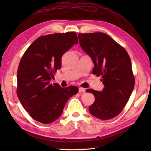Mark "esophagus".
<instances>
[{
  "label": "esophagus",
  "instance_id": "esophagus-1",
  "mask_svg": "<svg viewBox=\"0 0 151 151\" xmlns=\"http://www.w3.org/2000/svg\"><path fill=\"white\" fill-rule=\"evenodd\" d=\"M78 91H79V93H83L86 92V89L83 88H79Z\"/></svg>",
  "mask_w": 151,
  "mask_h": 151
}]
</instances>
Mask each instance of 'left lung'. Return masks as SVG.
<instances>
[{
    "label": "left lung",
    "instance_id": "obj_1",
    "mask_svg": "<svg viewBox=\"0 0 151 151\" xmlns=\"http://www.w3.org/2000/svg\"><path fill=\"white\" fill-rule=\"evenodd\" d=\"M78 39L82 50L94 63L92 73L101 76L104 84L102 91L86 90L95 97L89 111L99 119H110L121 113L134 89L130 58L123 47L104 33L78 34Z\"/></svg>",
    "mask_w": 151,
    "mask_h": 151
}]
</instances>
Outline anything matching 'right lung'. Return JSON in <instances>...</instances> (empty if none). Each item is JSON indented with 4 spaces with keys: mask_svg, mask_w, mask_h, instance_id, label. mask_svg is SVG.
<instances>
[{
    "mask_svg": "<svg viewBox=\"0 0 151 151\" xmlns=\"http://www.w3.org/2000/svg\"><path fill=\"white\" fill-rule=\"evenodd\" d=\"M78 43L75 32L53 34L40 36L25 51L17 70V97L34 119L43 124L55 121L62 115L69 99L78 88H61L50 84L62 65L66 51Z\"/></svg>",
    "mask_w": 151,
    "mask_h": 151,
    "instance_id": "obj_1",
    "label": "right lung"
}]
</instances>
